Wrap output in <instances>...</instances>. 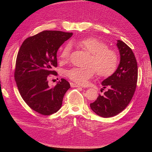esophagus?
Masks as SVG:
<instances>
[{"label":"esophagus","instance_id":"34e87169","mask_svg":"<svg viewBox=\"0 0 152 152\" xmlns=\"http://www.w3.org/2000/svg\"><path fill=\"white\" fill-rule=\"evenodd\" d=\"M70 86H71V87H80L79 85L76 84H75V83H73V82H71V83H70Z\"/></svg>","mask_w":152,"mask_h":152}]
</instances>
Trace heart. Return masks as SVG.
Returning <instances> with one entry per match:
<instances>
[{"label":"heart","instance_id":"heart-1","mask_svg":"<svg viewBox=\"0 0 152 152\" xmlns=\"http://www.w3.org/2000/svg\"><path fill=\"white\" fill-rule=\"evenodd\" d=\"M77 44L91 54L87 68L73 67L65 72L66 75L77 84L86 85L95 74L100 77H107L115 70L118 64V55L113 49L108 48L107 44L94 37L86 38L77 41ZM72 45L66 44L60 51L61 60L63 63L70 59Z\"/></svg>","mask_w":152,"mask_h":152}]
</instances>
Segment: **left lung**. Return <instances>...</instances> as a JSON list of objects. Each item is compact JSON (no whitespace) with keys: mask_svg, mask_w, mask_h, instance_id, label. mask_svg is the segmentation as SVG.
<instances>
[{"mask_svg":"<svg viewBox=\"0 0 152 152\" xmlns=\"http://www.w3.org/2000/svg\"><path fill=\"white\" fill-rule=\"evenodd\" d=\"M117 46L120 53V63L116 71L102 83L103 89L107 87L108 90L90 104L92 110L104 118L113 117L123 111L136 88L137 65L134 54L122 40H117Z\"/></svg>","mask_w":152,"mask_h":152,"instance_id":"left-lung-1","label":"left lung"}]
</instances>
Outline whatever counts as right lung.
I'll return each instance as SVG.
<instances>
[{
    "label": "right lung",
    "instance_id": "obj_1",
    "mask_svg": "<svg viewBox=\"0 0 152 152\" xmlns=\"http://www.w3.org/2000/svg\"><path fill=\"white\" fill-rule=\"evenodd\" d=\"M72 33L45 30L27 38L17 55L15 79L25 102L34 111L49 115L61 108L63 99L70 89L64 79L53 87L48 85L49 75H57V51Z\"/></svg>",
    "mask_w": 152,
    "mask_h": 152
}]
</instances>
